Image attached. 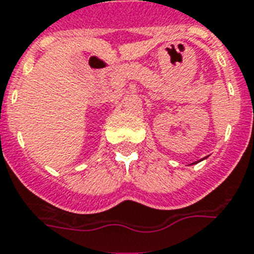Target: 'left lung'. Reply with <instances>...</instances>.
Segmentation results:
<instances>
[{
    "label": "left lung",
    "mask_w": 254,
    "mask_h": 254,
    "mask_svg": "<svg viewBox=\"0 0 254 254\" xmlns=\"http://www.w3.org/2000/svg\"><path fill=\"white\" fill-rule=\"evenodd\" d=\"M192 165H193V163H192Z\"/></svg>",
    "instance_id": "1"
}]
</instances>
